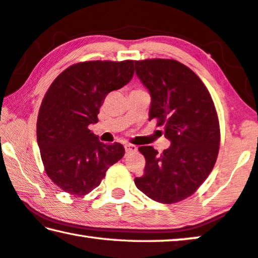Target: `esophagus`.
Wrapping results in <instances>:
<instances>
[{"label": "esophagus", "mask_w": 258, "mask_h": 258, "mask_svg": "<svg viewBox=\"0 0 258 258\" xmlns=\"http://www.w3.org/2000/svg\"><path fill=\"white\" fill-rule=\"evenodd\" d=\"M125 151H126V154L136 153V151H137V146L131 145V144H126L125 145Z\"/></svg>", "instance_id": "obj_1"}]
</instances>
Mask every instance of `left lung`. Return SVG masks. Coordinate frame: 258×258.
<instances>
[{
    "label": "left lung",
    "instance_id": "left-lung-1",
    "mask_svg": "<svg viewBox=\"0 0 258 258\" xmlns=\"http://www.w3.org/2000/svg\"><path fill=\"white\" fill-rule=\"evenodd\" d=\"M136 73L151 96L149 120L164 126L171 146L159 154L151 146L136 186L154 201L180 202L194 194L217 161L220 128L215 103L202 80L174 59L136 60Z\"/></svg>",
    "mask_w": 258,
    "mask_h": 258
}]
</instances>
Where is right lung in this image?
<instances>
[{
	"label": "right lung",
	"instance_id": "right-lung-1",
	"mask_svg": "<svg viewBox=\"0 0 258 258\" xmlns=\"http://www.w3.org/2000/svg\"><path fill=\"white\" fill-rule=\"evenodd\" d=\"M134 60H88L73 64L52 81L36 121L44 171L65 193L83 196L100 185L105 172L124 156L122 145H105L88 126L110 92L130 83Z\"/></svg>",
	"mask_w": 258,
	"mask_h": 258
}]
</instances>
